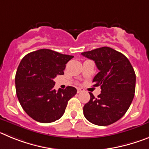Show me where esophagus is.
I'll use <instances>...</instances> for the list:
<instances>
[{
    "label": "esophagus",
    "mask_w": 149,
    "mask_h": 149,
    "mask_svg": "<svg viewBox=\"0 0 149 149\" xmlns=\"http://www.w3.org/2000/svg\"><path fill=\"white\" fill-rule=\"evenodd\" d=\"M77 93H82V92H84V89L83 88H77Z\"/></svg>",
    "instance_id": "1"
}]
</instances>
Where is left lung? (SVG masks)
Wrapping results in <instances>:
<instances>
[{"mask_svg":"<svg viewBox=\"0 0 149 149\" xmlns=\"http://www.w3.org/2000/svg\"><path fill=\"white\" fill-rule=\"evenodd\" d=\"M95 61L99 70L93 82L101 86V94L84 107V115L91 123L107 126L123 116L131 105L135 93L136 74L128 59L109 47H102L81 53Z\"/></svg>","mask_w":149,"mask_h":149,"instance_id":"8db88e82","label":"left lung"}]
</instances>
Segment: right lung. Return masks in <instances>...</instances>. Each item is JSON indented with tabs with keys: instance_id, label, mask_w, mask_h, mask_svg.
<instances>
[{
	"instance_id": "obj_1",
	"label": "right lung",
	"mask_w": 149,
	"mask_h": 149,
	"mask_svg": "<svg viewBox=\"0 0 149 149\" xmlns=\"http://www.w3.org/2000/svg\"><path fill=\"white\" fill-rule=\"evenodd\" d=\"M73 57L40 49L22 60L15 74L16 95L23 110L34 120L50 123L64 114L68 101L75 95L77 89L67 86L56 91L54 78L64 74L65 64Z\"/></svg>"
}]
</instances>
